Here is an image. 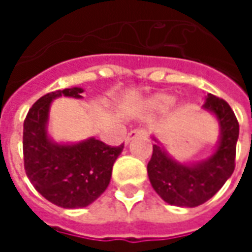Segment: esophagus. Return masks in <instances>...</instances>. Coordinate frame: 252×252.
Returning <instances> with one entry per match:
<instances>
[{"label":"esophagus","mask_w":252,"mask_h":252,"mask_svg":"<svg viewBox=\"0 0 252 252\" xmlns=\"http://www.w3.org/2000/svg\"><path fill=\"white\" fill-rule=\"evenodd\" d=\"M147 132L144 131V129H133V131H131L128 135H126V143L128 144V143H131L133 139H137V137H140V136H144Z\"/></svg>","instance_id":"obj_1"}]
</instances>
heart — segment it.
<instances>
[{"label":"heart","mask_w":252,"mask_h":252,"mask_svg":"<svg viewBox=\"0 0 252 252\" xmlns=\"http://www.w3.org/2000/svg\"><path fill=\"white\" fill-rule=\"evenodd\" d=\"M174 98L170 97V95H164V94H160V95H155L153 98L148 99V106L150 108H154V109H159V108H164L167 105L173 104Z\"/></svg>","instance_id":"obj_1"}]
</instances>
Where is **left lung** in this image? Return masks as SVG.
<instances>
[{
	"mask_svg": "<svg viewBox=\"0 0 252 252\" xmlns=\"http://www.w3.org/2000/svg\"><path fill=\"white\" fill-rule=\"evenodd\" d=\"M202 109L215 116L220 128L216 150L195 163H181L153 136V157L147 173L154 190L170 205L194 208L216 194L235 170L239 123L231 106L213 94L205 95Z\"/></svg>",
	"mask_w": 252,
	"mask_h": 252,
	"instance_id": "left-lung-1",
	"label": "left lung"
}]
</instances>
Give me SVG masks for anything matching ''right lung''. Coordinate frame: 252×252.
<instances>
[{
  "label": "right lung",
  "instance_id": "obj_1",
  "mask_svg": "<svg viewBox=\"0 0 252 252\" xmlns=\"http://www.w3.org/2000/svg\"><path fill=\"white\" fill-rule=\"evenodd\" d=\"M82 88L57 90L36 101L24 120V167L31 184L46 200L66 208H85L104 193L124 146L110 147L95 137L57 143L48 136L50 106L59 97L82 98Z\"/></svg>",
  "mask_w": 252,
  "mask_h": 252
}]
</instances>
